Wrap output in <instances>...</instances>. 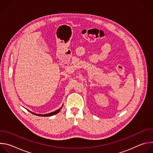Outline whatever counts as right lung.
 <instances>
[{"label":"right lung","mask_w":153,"mask_h":153,"mask_svg":"<svg viewBox=\"0 0 153 153\" xmlns=\"http://www.w3.org/2000/svg\"><path fill=\"white\" fill-rule=\"evenodd\" d=\"M63 106V105H62V107ZM62 107L61 108H60L59 109H58L57 110H56V111H53V112H51V113H48V114H36V113H33V112H31V111H30V110H28V111H30V113H31L32 114H34V115H36V116H43V117H47V116H53V115H54V114H57L60 111V110H61V108H62Z\"/></svg>","instance_id":"add662e5"}]
</instances>
